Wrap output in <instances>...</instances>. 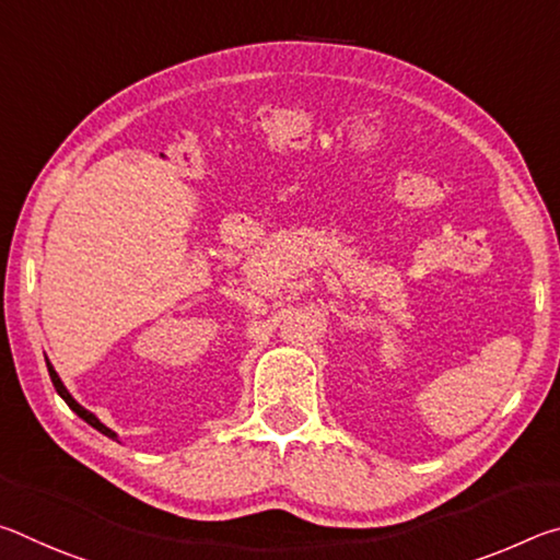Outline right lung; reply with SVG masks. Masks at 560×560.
Masks as SVG:
<instances>
[{"label": "right lung", "mask_w": 560, "mask_h": 560, "mask_svg": "<svg viewBox=\"0 0 560 560\" xmlns=\"http://www.w3.org/2000/svg\"><path fill=\"white\" fill-rule=\"evenodd\" d=\"M46 368H49L51 383H54V387H56V393H59V395L63 397V402H66V405H69V407H71V410H73L75 415H79V417H81V420H86V422L91 424V428H93V430H98L101 434H106V438H110V440H118V434H116V432H113L110 428H106V424H103V422L98 420V417H96V415H93V412H89V410H86V407H83V405H79V402H75V400H73V397H71V393H69V390H66V385L61 383V377H59V373H56V371H54V365L49 363V360H46Z\"/></svg>", "instance_id": "obj_1"}]
</instances>
